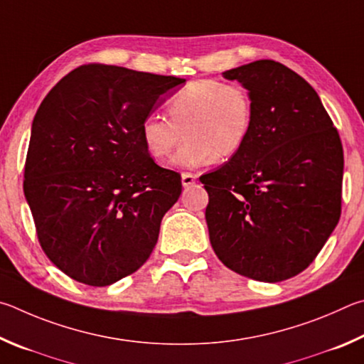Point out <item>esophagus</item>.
Segmentation results:
<instances>
[{"label": "esophagus", "instance_id": "esophagus-1", "mask_svg": "<svg viewBox=\"0 0 364 364\" xmlns=\"http://www.w3.org/2000/svg\"><path fill=\"white\" fill-rule=\"evenodd\" d=\"M195 182H196V176L195 174H190V172H182V186L183 187L193 186Z\"/></svg>", "mask_w": 364, "mask_h": 364}]
</instances>
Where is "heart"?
<instances>
[{
    "label": "heart",
    "instance_id": "heart-1",
    "mask_svg": "<svg viewBox=\"0 0 364 364\" xmlns=\"http://www.w3.org/2000/svg\"><path fill=\"white\" fill-rule=\"evenodd\" d=\"M169 119L156 114L140 124V137L150 156L166 159L186 137L172 164L201 168L224 161L243 149L252 127V100L247 89L219 80H196L172 95L166 105Z\"/></svg>",
    "mask_w": 364,
    "mask_h": 364
}]
</instances>
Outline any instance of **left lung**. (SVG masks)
<instances>
[{"mask_svg": "<svg viewBox=\"0 0 364 364\" xmlns=\"http://www.w3.org/2000/svg\"><path fill=\"white\" fill-rule=\"evenodd\" d=\"M222 75L247 89L254 118L243 149L200 177L209 240L230 270L278 283L307 269L339 222L341 137L315 89L283 63Z\"/></svg>", "mask_w": 364, "mask_h": 364, "instance_id": "obj_1", "label": "left lung"}]
</instances>
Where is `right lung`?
Wrapping results in <instances>:
<instances>
[{
	"label": "right lung",
	"instance_id": "right-lung-1",
	"mask_svg": "<svg viewBox=\"0 0 364 364\" xmlns=\"http://www.w3.org/2000/svg\"><path fill=\"white\" fill-rule=\"evenodd\" d=\"M183 78L89 63L50 89L31 124L23 193L43 251L89 286L142 267L181 174L158 166L140 124Z\"/></svg>",
	"mask_w": 364,
	"mask_h": 364
}]
</instances>
